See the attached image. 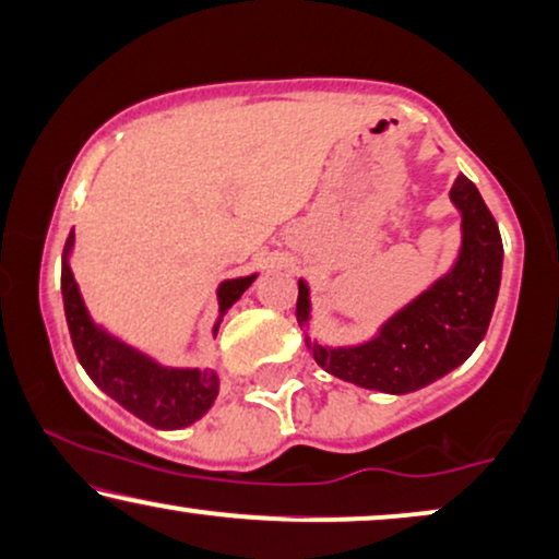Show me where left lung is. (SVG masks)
<instances>
[{
  "label": "left lung",
  "instance_id": "obj_1",
  "mask_svg": "<svg viewBox=\"0 0 559 559\" xmlns=\"http://www.w3.org/2000/svg\"><path fill=\"white\" fill-rule=\"evenodd\" d=\"M450 199L463 214V248L457 263L393 314L370 342L330 349L307 337L317 366L326 373L360 389L412 393L455 370L486 337L501 286V233L467 176H457ZM309 288L299 281V324L309 322Z\"/></svg>",
  "mask_w": 559,
  "mask_h": 559
}]
</instances>
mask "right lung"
I'll return each instance as SVG.
<instances>
[{
  "instance_id": "1",
  "label": "right lung",
  "mask_w": 559,
  "mask_h": 559,
  "mask_svg": "<svg viewBox=\"0 0 559 559\" xmlns=\"http://www.w3.org/2000/svg\"><path fill=\"white\" fill-rule=\"evenodd\" d=\"M73 248V233L69 235L63 248V267H61V292L66 322H69L71 342L76 349L79 362L84 366L88 378L99 389L117 401L119 406L128 408L138 419L151 424L155 429H181L210 412L219 391V378L214 370H178L163 368L151 357L138 353L135 347L124 345L96 326L88 317L81 299L76 281H73L69 252ZM255 275L248 278L225 281L217 288L219 296V317L248 292ZM219 322L214 324V334Z\"/></svg>"
}]
</instances>
